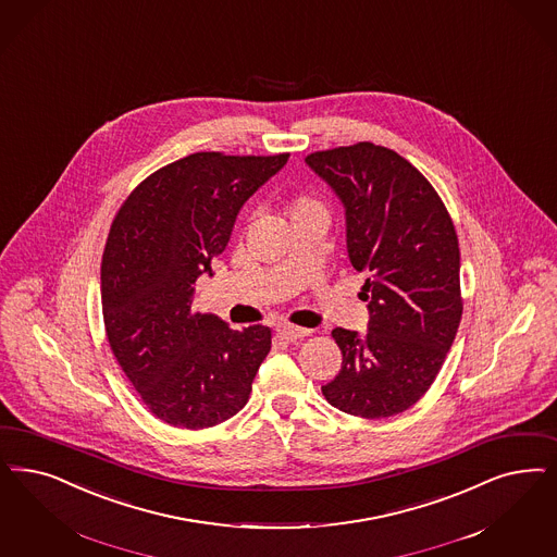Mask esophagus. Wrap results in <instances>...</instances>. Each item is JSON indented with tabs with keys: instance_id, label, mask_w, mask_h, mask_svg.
Returning a JSON list of instances; mask_svg holds the SVG:
<instances>
[{
	"instance_id": "1",
	"label": "esophagus",
	"mask_w": 557,
	"mask_h": 557,
	"mask_svg": "<svg viewBox=\"0 0 557 557\" xmlns=\"http://www.w3.org/2000/svg\"><path fill=\"white\" fill-rule=\"evenodd\" d=\"M277 335L286 342H296V339H302L310 335V329H302V326L294 325H280L277 326Z\"/></svg>"
}]
</instances>
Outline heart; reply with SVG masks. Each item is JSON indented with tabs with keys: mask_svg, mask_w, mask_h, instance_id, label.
<instances>
[{
	"mask_svg": "<svg viewBox=\"0 0 557 557\" xmlns=\"http://www.w3.org/2000/svg\"><path fill=\"white\" fill-rule=\"evenodd\" d=\"M319 211H325V206H323L321 199H317L312 195H294L288 201V213L292 222H296L300 218H307L310 213H319Z\"/></svg>",
	"mask_w": 557,
	"mask_h": 557,
	"instance_id": "obj_1",
	"label": "heart"
}]
</instances>
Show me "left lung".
<instances>
[{
	"label": "left lung",
	"instance_id": "8db88e82",
	"mask_svg": "<svg viewBox=\"0 0 557 557\" xmlns=\"http://www.w3.org/2000/svg\"><path fill=\"white\" fill-rule=\"evenodd\" d=\"M346 208L347 255L364 271L368 331L333 329L344 354L326 401L366 420L418 404L441 372L462 314L455 224L413 164L383 146L308 153Z\"/></svg>",
	"mask_w": 557,
	"mask_h": 557
}]
</instances>
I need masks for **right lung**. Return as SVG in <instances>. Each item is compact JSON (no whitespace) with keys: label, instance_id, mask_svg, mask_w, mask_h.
I'll return each mask as SVG.
<instances>
[{"label":"right lung","instance_id":"obj_1","mask_svg":"<svg viewBox=\"0 0 557 557\" xmlns=\"http://www.w3.org/2000/svg\"><path fill=\"white\" fill-rule=\"evenodd\" d=\"M288 158L191 153L141 181L113 220L100 268L107 337L144 405L174 428H211L249 401L271 329L195 312V282Z\"/></svg>","mask_w":557,"mask_h":557}]
</instances>
